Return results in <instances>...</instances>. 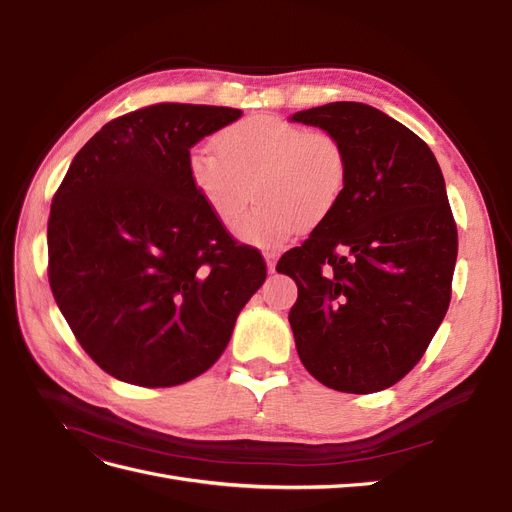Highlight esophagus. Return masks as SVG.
Wrapping results in <instances>:
<instances>
[{"mask_svg":"<svg viewBox=\"0 0 512 512\" xmlns=\"http://www.w3.org/2000/svg\"><path fill=\"white\" fill-rule=\"evenodd\" d=\"M265 258H267V269H269V273H275V254H273V252H267Z\"/></svg>","mask_w":512,"mask_h":512,"instance_id":"obj_1","label":"esophagus"}]
</instances>
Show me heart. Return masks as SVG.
<instances>
[{"label": "heart", "instance_id": "1", "mask_svg": "<svg viewBox=\"0 0 512 512\" xmlns=\"http://www.w3.org/2000/svg\"><path fill=\"white\" fill-rule=\"evenodd\" d=\"M215 154L196 147L188 173L222 224L232 226L252 198L260 205L239 224V237L275 247L303 226L322 222L342 198L348 177L344 145L280 117L252 115L215 136Z\"/></svg>", "mask_w": 512, "mask_h": 512}]
</instances>
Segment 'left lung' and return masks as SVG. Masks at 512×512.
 Segmentation results:
<instances>
[{"label":"left lung","mask_w":512,"mask_h":512,"mask_svg":"<svg viewBox=\"0 0 512 512\" xmlns=\"http://www.w3.org/2000/svg\"><path fill=\"white\" fill-rule=\"evenodd\" d=\"M344 145L342 198L277 271L299 288L288 320L299 359L342 393L389 389L421 361L442 324L457 224L436 156L404 123L361 102L290 117Z\"/></svg>","instance_id":"8db88e82"}]
</instances>
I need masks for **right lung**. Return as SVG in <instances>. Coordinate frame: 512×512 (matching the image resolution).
<instances>
[{
	"label": "right lung",
	"instance_id": "add662e5",
	"mask_svg": "<svg viewBox=\"0 0 512 512\" xmlns=\"http://www.w3.org/2000/svg\"><path fill=\"white\" fill-rule=\"evenodd\" d=\"M239 108L162 102L121 115L76 153L49 215V284L76 342L147 389L207 371L267 277L188 173L190 149Z\"/></svg>",
	"mask_w": 512,
	"mask_h": 512
}]
</instances>
